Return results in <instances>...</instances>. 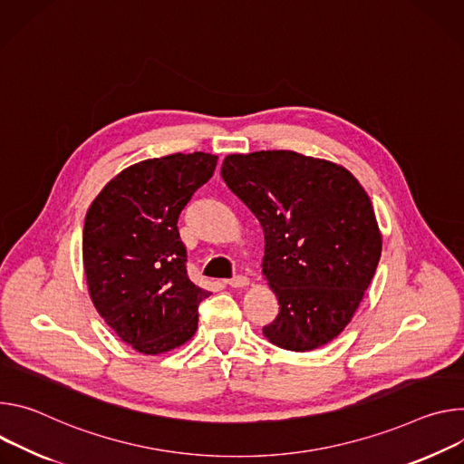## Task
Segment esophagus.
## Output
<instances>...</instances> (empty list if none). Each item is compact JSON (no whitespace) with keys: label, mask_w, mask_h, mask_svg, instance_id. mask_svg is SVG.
Returning a JSON list of instances; mask_svg holds the SVG:
<instances>
[{"label":"esophagus","mask_w":464,"mask_h":464,"mask_svg":"<svg viewBox=\"0 0 464 464\" xmlns=\"http://www.w3.org/2000/svg\"><path fill=\"white\" fill-rule=\"evenodd\" d=\"M227 284H228L230 287H245V285H248V278L243 276V275H237V276H234L232 280H227Z\"/></svg>","instance_id":"1"}]
</instances>
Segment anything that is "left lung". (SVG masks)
<instances>
[{
	"label": "left lung",
	"instance_id": "8db88e82",
	"mask_svg": "<svg viewBox=\"0 0 464 464\" xmlns=\"http://www.w3.org/2000/svg\"><path fill=\"white\" fill-rule=\"evenodd\" d=\"M221 177L264 228L262 273L280 304L264 335L293 352L334 341L363 300L382 256L363 186L343 166L295 150L228 154Z\"/></svg>",
	"mask_w": 464,
	"mask_h": 464
}]
</instances>
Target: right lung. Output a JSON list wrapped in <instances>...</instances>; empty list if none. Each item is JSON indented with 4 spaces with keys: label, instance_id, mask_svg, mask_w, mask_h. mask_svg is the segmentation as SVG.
Segmentation results:
<instances>
[{
    "label": "right lung",
    "instance_id": "1",
    "mask_svg": "<svg viewBox=\"0 0 464 464\" xmlns=\"http://www.w3.org/2000/svg\"><path fill=\"white\" fill-rule=\"evenodd\" d=\"M216 154L175 152L138 162L93 198L82 230V266L97 314L134 350L157 355L189 341L210 293L186 271L179 216L208 182Z\"/></svg>",
    "mask_w": 464,
    "mask_h": 464
}]
</instances>
